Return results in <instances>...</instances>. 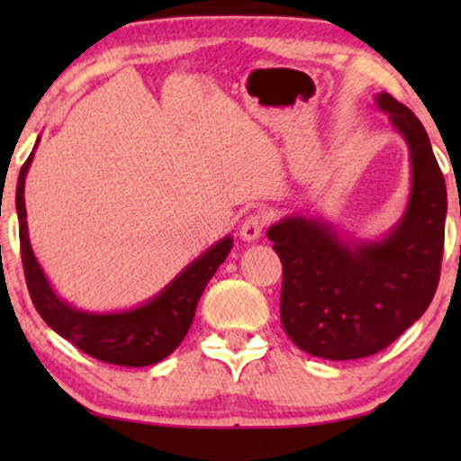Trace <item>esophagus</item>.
<instances>
[{"label": "esophagus", "instance_id": "34e87169", "mask_svg": "<svg viewBox=\"0 0 461 461\" xmlns=\"http://www.w3.org/2000/svg\"><path fill=\"white\" fill-rule=\"evenodd\" d=\"M264 224H267V218L262 213H249L241 222V229H239L243 241H256V239H260Z\"/></svg>", "mask_w": 461, "mask_h": 461}]
</instances>
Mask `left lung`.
<instances>
[{"label":"left lung","mask_w":461,"mask_h":461,"mask_svg":"<svg viewBox=\"0 0 461 461\" xmlns=\"http://www.w3.org/2000/svg\"><path fill=\"white\" fill-rule=\"evenodd\" d=\"M377 109L405 138L411 193L380 241H357L300 213L268 229L283 264L281 323L300 350L330 361L375 355L430 306L445 245L447 188L420 119L382 92Z\"/></svg>","instance_id":"obj_1"}]
</instances>
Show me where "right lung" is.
I'll list each match as a JSON object with an SVG mask.
<instances>
[{
	"label": "right lung",
	"instance_id": "obj_1",
	"mask_svg": "<svg viewBox=\"0 0 461 461\" xmlns=\"http://www.w3.org/2000/svg\"><path fill=\"white\" fill-rule=\"evenodd\" d=\"M40 142V140H37ZM35 142V149H37ZM33 161V153L24 161L16 185L18 235L24 279L31 300L41 319L68 342L98 361L123 367H147L166 358L178 348L194 319L197 302L220 264L232 248L226 235L213 243L205 254L193 260L155 298L122 312H86L60 298L50 285L46 273L31 249L27 207H24V178Z\"/></svg>",
	"mask_w": 461,
	"mask_h": 461
}]
</instances>
